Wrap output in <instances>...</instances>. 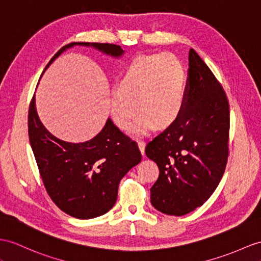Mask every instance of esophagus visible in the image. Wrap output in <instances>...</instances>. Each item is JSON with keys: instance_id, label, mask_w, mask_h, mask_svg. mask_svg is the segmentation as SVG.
<instances>
[{"instance_id": "obj_1", "label": "esophagus", "mask_w": 261, "mask_h": 261, "mask_svg": "<svg viewBox=\"0 0 261 261\" xmlns=\"http://www.w3.org/2000/svg\"><path fill=\"white\" fill-rule=\"evenodd\" d=\"M137 145H138L139 150H141V152H142V155L144 156V155H145V142L138 141V142H137Z\"/></svg>"}]
</instances>
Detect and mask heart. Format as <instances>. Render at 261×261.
Here are the masks:
<instances>
[{
    "instance_id": "1",
    "label": "heart",
    "mask_w": 261,
    "mask_h": 261,
    "mask_svg": "<svg viewBox=\"0 0 261 261\" xmlns=\"http://www.w3.org/2000/svg\"><path fill=\"white\" fill-rule=\"evenodd\" d=\"M185 101L186 71L181 62L171 54H142L132 60L119 86L113 87L111 116L119 128H126L139 110L141 115L129 133L142 136L156 125L162 128L173 125Z\"/></svg>"
}]
</instances>
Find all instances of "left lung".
<instances>
[{
	"label": "left lung",
	"mask_w": 261,
	"mask_h": 261,
	"mask_svg": "<svg viewBox=\"0 0 261 261\" xmlns=\"http://www.w3.org/2000/svg\"><path fill=\"white\" fill-rule=\"evenodd\" d=\"M186 101L179 118L146 146L160 168L150 188L158 212L182 216L213 195L225 173L229 105L221 85L193 48L188 56Z\"/></svg>",
	"instance_id": "1"
}]
</instances>
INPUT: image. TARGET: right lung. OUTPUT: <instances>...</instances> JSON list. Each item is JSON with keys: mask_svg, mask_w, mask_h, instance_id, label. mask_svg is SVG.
I'll return each instance as SVG.
<instances>
[{"mask_svg": "<svg viewBox=\"0 0 261 261\" xmlns=\"http://www.w3.org/2000/svg\"><path fill=\"white\" fill-rule=\"evenodd\" d=\"M74 46L92 47L114 59L125 53L115 44L73 42L63 46L45 69ZM29 137L50 199L61 211L79 219H92L111 211L117 199L120 179L142 161L137 144L124 135L111 118L90 141L68 143L55 137L41 122L35 96L29 111Z\"/></svg>", "mask_w": 261, "mask_h": 261, "instance_id": "obj_1", "label": "right lung"}]
</instances>
